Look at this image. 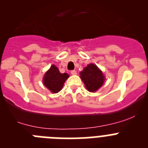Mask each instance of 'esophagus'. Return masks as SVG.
Here are the masks:
<instances>
[{"instance_id": "34e87169", "label": "esophagus", "mask_w": 148, "mask_h": 148, "mask_svg": "<svg viewBox=\"0 0 148 148\" xmlns=\"http://www.w3.org/2000/svg\"><path fill=\"white\" fill-rule=\"evenodd\" d=\"M70 73H71L72 75H76L77 74V73L75 70H71V71H70Z\"/></svg>"}]
</instances>
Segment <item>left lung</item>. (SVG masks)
<instances>
[{
    "label": "left lung",
    "mask_w": 148,
    "mask_h": 148,
    "mask_svg": "<svg viewBox=\"0 0 148 148\" xmlns=\"http://www.w3.org/2000/svg\"><path fill=\"white\" fill-rule=\"evenodd\" d=\"M81 78L90 92H95L102 86L104 77L102 72L93 64L87 65L81 72Z\"/></svg>",
    "instance_id": "8db88e82"
}]
</instances>
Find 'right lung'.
Here are the masks:
<instances>
[{"label":"right lung","instance_id":"right-lung-1","mask_svg":"<svg viewBox=\"0 0 148 148\" xmlns=\"http://www.w3.org/2000/svg\"><path fill=\"white\" fill-rule=\"evenodd\" d=\"M69 77L67 73H61L55 65H52L49 70L44 75L43 82L52 92H59L62 89L65 81Z\"/></svg>","mask_w":148,"mask_h":148}]
</instances>
